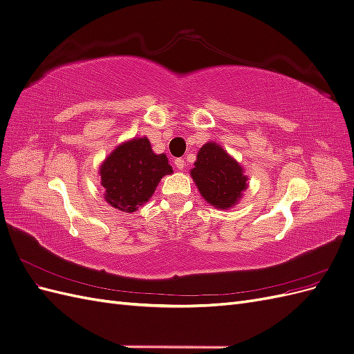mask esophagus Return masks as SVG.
<instances>
[{
    "label": "esophagus",
    "instance_id": "obj_1",
    "mask_svg": "<svg viewBox=\"0 0 354 354\" xmlns=\"http://www.w3.org/2000/svg\"><path fill=\"white\" fill-rule=\"evenodd\" d=\"M174 165H176V168L177 169H183L185 168V159L183 158H177L176 160H174Z\"/></svg>",
    "mask_w": 354,
    "mask_h": 354
}]
</instances>
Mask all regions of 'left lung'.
Here are the masks:
<instances>
[{
  "instance_id": "obj_1",
  "label": "left lung",
  "mask_w": 354,
  "mask_h": 354,
  "mask_svg": "<svg viewBox=\"0 0 354 354\" xmlns=\"http://www.w3.org/2000/svg\"><path fill=\"white\" fill-rule=\"evenodd\" d=\"M190 176L201 196L217 209H230L238 205L248 187V176L242 165L216 142L203 145L198 153Z\"/></svg>"
}]
</instances>
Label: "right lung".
<instances>
[{
  "label": "right lung",
  "instance_id": "obj_1",
  "mask_svg": "<svg viewBox=\"0 0 354 354\" xmlns=\"http://www.w3.org/2000/svg\"><path fill=\"white\" fill-rule=\"evenodd\" d=\"M171 173L165 153H155L147 137H134L118 145L100 164L103 198L118 211L136 212Z\"/></svg>",
  "mask_w": 354,
  "mask_h": 354
}]
</instances>
